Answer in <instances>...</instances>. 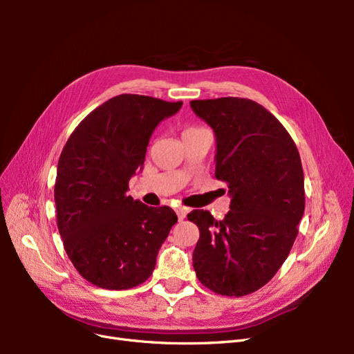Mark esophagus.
<instances>
[{"mask_svg":"<svg viewBox=\"0 0 354 354\" xmlns=\"http://www.w3.org/2000/svg\"><path fill=\"white\" fill-rule=\"evenodd\" d=\"M176 212H177V217H178L180 221L186 218V214H187V209H186V208H177Z\"/></svg>","mask_w":354,"mask_h":354,"instance_id":"34e87169","label":"esophagus"}]
</instances>
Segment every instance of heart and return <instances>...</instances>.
I'll list each match as a JSON object with an SVG mask.
<instances>
[{
    "label": "heart",
    "mask_w": 354,
    "mask_h": 354,
    "mask_svg": "<svg viewBox=\"0 0 354 354\" xmlns=\"http://www.w3.org/2000/svg\"><path fill=\"white\" fill-rule=\"evenodd\" d=\"M194 130H196V128H189V130H186L185 133H187V131H194Z\"/></svg>",
    "instance_id": "obj_1"
}]
</instances>
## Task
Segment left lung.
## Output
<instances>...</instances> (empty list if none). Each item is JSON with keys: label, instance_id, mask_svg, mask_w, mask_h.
Masks as SVG:
<instances>
[{"label": "left lung", "instance_id": "1", "mask_svg": "<svg viewBox=\"0 0 354 354\" xmlns=\"http://www.w3.org/2000/svg\"><path fill=\"white\" fill-rule=\"evenodd\" d=\"M216 136V178L226 181L230 211L216 220L195 209L194 269L211 291L242 297L269 282L292 248L304 214V174L291 136L250 99L192 100Z\"/></svg>", "mask_w": 354, "mask_h": 354}]
</instances>
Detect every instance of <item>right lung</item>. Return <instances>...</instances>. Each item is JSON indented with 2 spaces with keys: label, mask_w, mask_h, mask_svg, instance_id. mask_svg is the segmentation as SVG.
Segmentation results:
<instances>
[{
  "label": "right lung",
  "mask_w": 354,
  "mask_h": 354,
  "mask_svg": "<svg viewBox=\"0 0 354 354\" xmlns=\"http://www.w3.org/2000/svg\"><path fill=\"white\" fill-rule=\"evenodd\" d=\"M183 102L121 94L75 128L63 147L55 185L57 227L75 269L93 285L128 289L152 274L177 216L127 195L160 121Z\"/></svg>",
  "instance_id": "1"
}]
</instances>
